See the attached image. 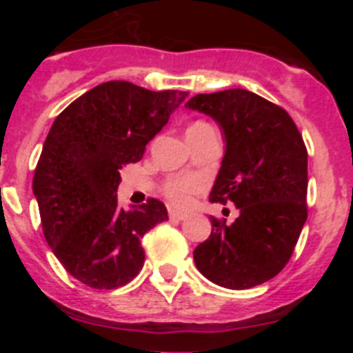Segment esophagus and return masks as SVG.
<instances>
[{"label": "esophagus", "instance_id": "34e87169", "mask_svg": "<svg viewBox=\"0 0 353 353\" xmlns=\"http://www.w3.org/2000/svg\"><path fill=\"white\" fill-rule=\"evenodd\" d=\"M189 215L182 210H176V208H170V219L171 221H185Z\"/></svg>", "mask_w": 353, "mask_h": 353}]
</instances>
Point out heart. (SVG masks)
<instances>
[{
	"mask_svg": "<svg viewBox=\"0 0 353 353\" xmlns=\"http://www.w3.org/2000/svg\"><path fill=\"white\" fill-rule=\"evenodd\" d=\"M210 123L203 120L194 121L187 132H198V130L210 129ZM201 189V180L196 176H171L162 183V192L170 201L174 205H187L191 203L192 196Z\"/></svg>",
	"mask_w": 353,
	"mask_h": 353,
	"instance_id": "1",
	"label": "heart"
}]
</instances>
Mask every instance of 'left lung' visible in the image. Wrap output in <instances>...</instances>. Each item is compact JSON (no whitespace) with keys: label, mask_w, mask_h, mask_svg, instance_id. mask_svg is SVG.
Listing matches in <instances>:
<instances>
[{"label":"left lung","mask_w":353,"mask_h":353,"mask_svg":"<svg viewBox=\"0 0 353 353\" xmlns=\"http://www.w3.org/2000/svg\"><path fill=\"white\" fill-rule=\"evenodd\" d=\"M185 108L214 118L226 138L210 201L233 203L235 223L212 217L194 249L198 270L215 285L248 290L285 269L307 219V150L281 105L235 88L194 95Z\"/></svg>","instance_id":"obj_1"}]
</instances>
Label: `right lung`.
<instances>
[{
	"label": "right lung",
	"instance_id": "add662e5",
	"mask_svg": "<svg viewBox=\"0 0 353 353\" xmlns=\"http://www.w3.org/2000/svg\"><path fill=\"white\" fill-rule=\"evenodd\" d=\"M185 92H152L129 81L102 83L65 108L52 123L33 176L42 232L70 276L114 290L145 263L141 239L168 219L162 201L118 208L120 170L141 161Z\"/></svg>",
	"mask_w": 353,
	"mask_h": 353
}]
</instances>
